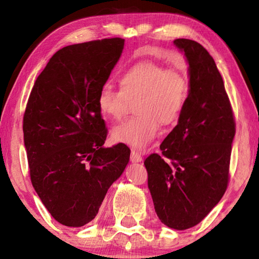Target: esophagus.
<instances>
[{"instance_id": "obj_1", "label": "esophagus", "mask_w": 259, "mask_h": 259, "mask_svg": "<svg viewBox=\"0 0 259 259\" xmlns=\"http://www.w3.org/2000/svg\"><path fill=\"white\" fill-rule=\"evenodd\" d=\"M130 160L133 161V162H140V161L143 160V157H142V155H140V153H139V152L133 150V151H131Z\"/></svg>"}]
</instances>
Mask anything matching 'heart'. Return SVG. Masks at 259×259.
I'll list each match as a JSON object with an SVG mask.
<instances>
[{
    "mask_svg": "<svg viewBox=\"0 0 259 259\" xmlns=\"http://www.w3.org/2000/svg\"><path fill=\"white\" fill-rule=\"evenodd\" d=\"M120 89L105 84L98 94V107L105 116L120 121L130 102L137 99V115L115 126L111 137L115 143L143 151L155 138L159 125L172 124L181 117L190 95V81L184 72L166 68L155 61L131 65L119 77Z\"/></svg>",
    "mask_w": 259,
    "mask_h": 259,
    "instance_id": "1",
    "label": "heart"
}]
</instances>
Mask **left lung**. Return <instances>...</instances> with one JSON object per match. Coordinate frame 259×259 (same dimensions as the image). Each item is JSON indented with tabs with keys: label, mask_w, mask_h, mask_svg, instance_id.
Here are the masks:
<instances>
[{
	"label": "left lung",
	"mask_w": 259,
	"mask_h": 259,
	"mask_svg": "<svg viewBox=\"0 0 259 259\" xmlns=\"http://www.w3.org/2000/svg\"><path fill=\"white\" fill-rule=\"evenodd\" d=\"M185 52L190 95L178 124L144 162L154 209L170 229L198 225L224 195L230 181L235 120L224 81L200 43L177 38Z\"/></svg>",
	"instance_id": "left-lung-1"
}]
</instances>
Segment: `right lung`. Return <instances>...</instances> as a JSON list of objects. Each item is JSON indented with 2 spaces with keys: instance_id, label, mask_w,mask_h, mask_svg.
Listing matches in <instances>:
<instances>
[{
  "instance_id": "add662e5",
  "label": "right lung",
  "mask_w": 259,
  "mask_h": 259,
  "mask_svg": "<svg viewBox=\"0 0 259 259\" xmlns=\"http://www.w3.org/2000/svg\"><path fill=\"white\" fill-rule=\"evenodd\" d=\"M124 46L121 37L65 47L37 76L23 130L30 181L57 222L81 227L98 213L109 186L124 171L130 150L105 148L107 128L98 94Z\"/></svg>"
}]
</instances>
